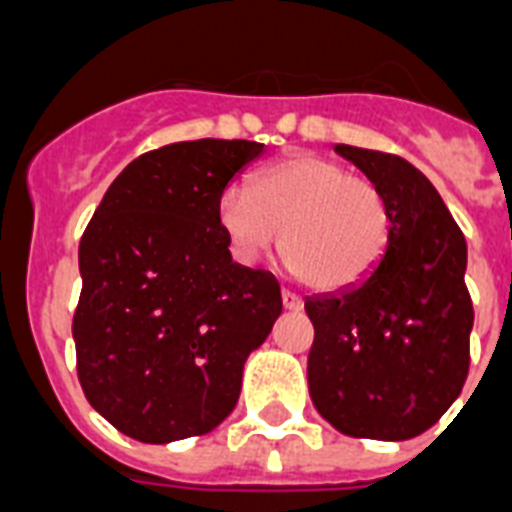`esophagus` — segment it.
<instances>
[{"label":"esophagus","instance_id":"34e87169","mask_svg":"<svg viewBox=\"0 0 512 512\" xmlns=\"http://www.w3.org/2000/svg\"><path fill=\"white\" fill-rule=\"evenodd\" d=\"M282 306H285L287 311H301L303 301L295 293H290V290H282Z\"/></svg>","mask_w":512,"mask_h":512}]
</instances>
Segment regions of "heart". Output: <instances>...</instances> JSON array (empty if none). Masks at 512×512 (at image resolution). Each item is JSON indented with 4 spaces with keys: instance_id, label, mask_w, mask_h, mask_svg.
Returning <instances> with one entry per match:
<instances>
[{
    "instance_id": "b5f03b06",
    "label": "heart",
    "mask_w": 512,
    "mask_h": 512,
    "mask_svg": "<svg viewBox=\"0 0 512 512\" xmlns=\"http://www.w3.org/2000/svg\"><path fill=\"white\" fill-rule=\"evenodd\" d=\"M219 227L240 261L280 246L287 269L314 290L369 277L390 243V204L369 177L314 154L285 156L251 177V190L219 196Z\"/></svg>"
}]
</instances>
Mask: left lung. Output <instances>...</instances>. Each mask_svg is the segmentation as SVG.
I'll return each instance as SVG.
<instances>
[{"mask_svg": "<svg viewBox=\"0 0 512 512\" xmlns=\"http://www.w3.org/2000/svg\"><path fill=\"white\" fill-rule=\"evenodd\" d=\"M335 151L379 185L392 232L366 280L306 298L308 392L337 432L400 442L437 424L466 382V238L411 162L345 143Z\"/></svg>", "mask_w": 512, "mask_h": 512, "instance_id": "obj_1", "label": "left lung"}]
</instances>
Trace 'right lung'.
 Returning <instances> with one entry per match:
<instances>
[{
  "label": "right lung",
  "instance_id": "right-lung-1",
  "mask_svg": "<svg viewBox=\"0 0 512 512\" xmlns=\"http://www.w3.org/2000/svg\"><path fill=\"white\" fill-rule=\"evenodd\" d=\"M256 141H180L138 156L78 248V379L122 434L167 445L211 432L238 403L243 363L282 314L280 285L232 261L217 206Z\"/></svg>",
  "mask_w": 512,
  "mask_h": 512
}]
</instances>
